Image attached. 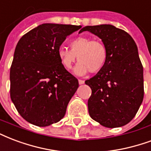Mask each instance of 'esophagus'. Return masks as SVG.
<instances>
[{
  "label": "esophagus",
  "instance_id": "esophagus-1",
  "mask_svg": "<svg viewBox=\"0 0 151 151\" xmlns=\"http://www.w3.org/2000/svg\"><path fill=\"white\" fill-rule=\"evenodd\" d=\"M78 83L80 85H82V84H84L85 83V81H83V80H81V79H78Z\"/></svg>",
  "mask_w": 151,
  "mask_h": 151
}]
</instances>
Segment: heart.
<instances>
[{
    "label": "heart",
    "instance_id": "b5f03b06",
    "mask_svg": "<svg viewBox=\"0 0 151 151\" xmlns=\"http://www.w3.org/2000/svg\"><path fill=\"white\" fill-rule=\"evenodd\" d=\"M70 50L67 47L59 48L58 55L67 70H70L78 58L79 62L73 70L78 75H85L89 71L93 73H98L106 64L108 50L101 41L78 37L70 41Z\"/></svg>",
    "mask_w": 151,
    "mask_h": 151
}]
</instances>
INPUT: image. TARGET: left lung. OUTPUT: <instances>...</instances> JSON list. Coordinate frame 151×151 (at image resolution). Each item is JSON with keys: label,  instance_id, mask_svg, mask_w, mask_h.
<instances>
[{"label": "left lung", "instance_id": "obj_1", "mask_svg": "<svg viewBox=\"0 0 151 151\" xmlns=\"http://www.w3.org/2000/svg\"><path fill=\"white\" fill-rule=\"evenodd\" d=\"M108 50L105 67L85 83L91 88L88 100L90 117L108 128L127 125L134 118L144 96L143 67L138 47L126 31L111 24L85 26Z\"/></svg>", "mask_w": 151, "mask_h": 151}]
</instances>
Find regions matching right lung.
<instances>
[{"label": "right lung", "mask_w": 151, "mask_h": 151, "mask_svg": "<svg viewBox=\"0 0 151 151\" xmlns=\"http://www.w3.org/2000/svg\"><path fill=\"white\" fill-rule=\"evenodd\" d=\"M81 25L42 24L25 33L17 45L10 68V97L24 120L47 127L61 120L78 88L58 50Z\"/></svg>", "instance_id": "add662e5"}]
</instances>
